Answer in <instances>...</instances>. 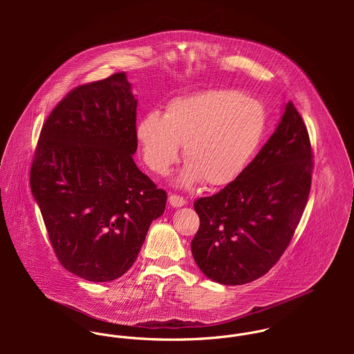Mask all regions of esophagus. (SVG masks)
<instances>
[{
  "label": "esophagus",
  "mask_w": 354,
  "mask_h": 354,
  "mask_svg": "<svg viewBox=\"0 0 354 354\" xmlns=\"http://www.w3.org/2000/svg\"><path fill=\"white\" fill-rule=\"evenodd\" d=\"M169 203H170L173 207H183V205L187 204V201H185L183 196H180V195L171 194V195L169 196Z\"/></svg>",
  "instance_id": "34e87169"
}]
</instances>
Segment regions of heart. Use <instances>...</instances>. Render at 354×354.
I'll return each mask as SVG.
<instances>
[{
  "mask_svg": "<svg viewBox=\"0 0 354 354\" xmlns=\"http://www.w3.org/2000/svg\"><path fill=\"white\" fill-rule=\"evenodd\" d=\"M264 125L257 102L234 90L215 88L169 102L163 117L149 113L139 121L136 138L153 173L167 174L184 145V183L203 180L205 185L223 187L252 159Z\"/></svg>",
  "mask_w": 354,
  "mask_h": 354,
  "instance_id": "obj_1",
  "label": "heart"
}]
</instances>
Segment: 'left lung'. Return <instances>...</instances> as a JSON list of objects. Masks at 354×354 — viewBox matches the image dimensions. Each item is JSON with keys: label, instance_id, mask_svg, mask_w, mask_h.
I'll use <instances>...</instances> for the list:
<instances>
[{"label": "left lung", "instance_id": "left-lung-1", "mask_svg": "<svg viewBox=\"0 0 354 354\" xmlns=\"http://www.w3.org/2000/svg\"><path fill=\"white\" fill-rule=\"evenodd\" d=\"M313 151L293 102L244 171L194 207L201 226L191 248L209 279L244 285L267 274L283 254L310 191Z\"/></svg>", "mask_w": 354, "mask_h": 354}]
</instances>
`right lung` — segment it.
Returning <instances> with one entry per match:
<instances>
[{
    "instance_id": "add662e5",
    "label": "right lung",
    "mask_w": 354,
    "mask_h": 354,
    "mask_svg": "<svg viewBox=\"0 0 354 354\" xmlns=\"http://www.w3.org/2000/svg\"><path fill=\"white\" fill-rule=\"evenodd\" d=\"M138 101L125 72L77 86L53 109L30 184L58 261L91 282L114 281L138 259L167 195L133 160Z\"/></svg>"
}]
</instances>
